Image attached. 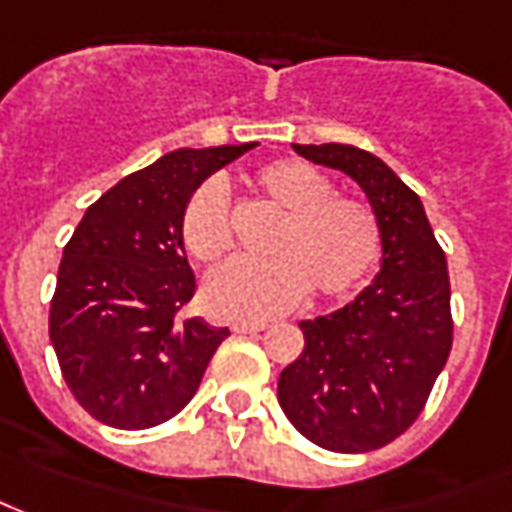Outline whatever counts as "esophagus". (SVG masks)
I'll use <instances>...</instances> for the list:
<instances>
[{
	"mask_svg": "<svg viewBox=\"0 0 512 512\" xmlns=\"http://www.w3.org/2000/svg\"><path fill=\"white\" fill-rule=\"evenodd\" d=\"M267 327H270V324H264V321H233L231 324L233 332H239V335H248V332H264Z\"/></svg>",
	"mask_w": 512,
	"mask_h": 512,
	"instance_id": "esophagus-1",
	"label": "esophagus"
}]
</instances>
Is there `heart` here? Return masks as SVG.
Returning a JSON list of instances; mask_svg holds the SVG:
<instances>
[{
  "label": "heart",
  "instance_id": "obj_1",
  "mask_svg": "<svg viewBox=\"0 0 512 512\" xmlns=\"http://www.w3.org/2000/svg\"><path fill=\"white\" fill-rule=\"evenodd\" d=\"M250 188L279 222L270 231L267 259H236L214 270L202 301L219 318L264 321L290 310L310 287L312 296L349 293L375 267L380 228L369 205L332 194L329 180L301 160H273L248 177ZM185 250L216 262L231 248L228 200L219 183H202L183 208Z\"/></svg>",
  "mask_w": 512,
  "mask_h": 512
}]
</instances>
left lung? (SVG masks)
<instances>
[{
    "label": "left lung",
    "instance_id": "left-lung-1",
    "mask_svg": "<svg viewBox=\"0 0 512 512\" xmlns=\"http://www.w3.org/2000/svg\"><path fill=\"white\" fill-rule=\"evenodd\" d=\"M360 185L380 228V270L341 310L301 321L304 349L279 375V406L315 445L366 454L423 411L454 341L451 281L420 197L375 154L293 143Z\"/></svg>",
    "mask_w": 512,
    "mask_h": 512
}]
</instances>
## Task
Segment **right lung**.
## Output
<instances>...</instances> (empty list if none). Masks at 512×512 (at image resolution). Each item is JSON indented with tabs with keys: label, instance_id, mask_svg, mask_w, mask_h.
I'll return each mask as SVG.
<instances>
[{
	"label": "right lung",
	"instance_id": "right-lung-1",
	"mask_svg": "<svg viewBox=\"0 0 512 512\" xmlns=\"http://www.w3.org/2000/svg\"><path fill=\"white\" fill-rule=\"evenodd\" d=\"M253 146L163 154L78 222L58 267L50 344L70 392L98 423L140 431L171 420L231 335L183 315L197 281L180 222L202 180Z\"/></svg>",
	"mask_w": 512,
	"mask_h": 512
}]
</instances>
